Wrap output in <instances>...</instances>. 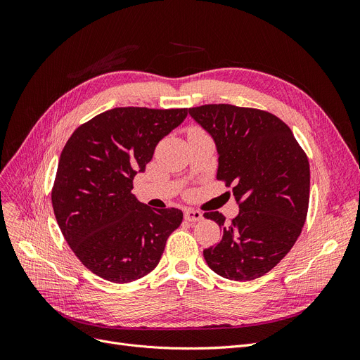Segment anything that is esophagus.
I'll use <instances>...</instances> for the list:
<instances>
[{"mask_svg": "<svg viewBox=\"0 0 360 360\" xmlns=\"http://www.w3.org/2000/svg\"><path fill=\"white\" fill-rule=\"evenodd\" d=\"M184 214H185V220H188V221H200L202 219V214L193 209H185Z\"/></svg>", "mask_w": 360, "mask_h": 360, "instance_id": "34e87169", "label": "esophagus"}]
</instances>
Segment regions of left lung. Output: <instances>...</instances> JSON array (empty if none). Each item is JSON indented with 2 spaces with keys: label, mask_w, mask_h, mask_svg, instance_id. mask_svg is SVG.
<instances>
[{
  "label": "left lung",
  "mask_w": 360,
  "mask_h": 360,
  "mask_svg": "<svg viewBox=\"0 0 360 360\" xmlns=\"http://www.w3.org/2000/svg\"><path fill=\"white\" fill-rule=\"evenodd\" d=\"M217 151V179L233 182L239 213L226 223L205 213L221 231L204 259L219 276L250 281L286 257L304 228L309 202V162L292 129L273 113L233 105L188 109Z\"/></svg>",
  "instance_id": "left-lung-1"
}]
</instances>
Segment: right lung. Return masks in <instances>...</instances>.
<instances>
[{
	"label": "right lung",
	"instance_id": "1",
	"mask_svg": "<svg viewBox=\"0 0 360 360\" xmlns=\"http://www.w3.org/2000/svg\"><path fill=\"white\" fill-rule=\"evenodd\" d=\"M188 109L115 108L72 132L58 162L52 207L60 229L83 266L128 283L153 270L179 224L178 209H151L131 194L158 143Z\"/></svg>",
	"mask_w": 360,
	"mask_h": 360
}]
</instances>
